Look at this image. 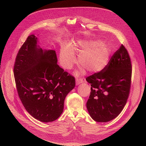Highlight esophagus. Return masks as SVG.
I'll list each match as a JSON object with an SVG mask.
<instances>
[{"label": "esophagus", "instance_id": "1", "mask_svg": "<svg viewBox=\"0 0 146 146\" xmlns=\"http://www.w3.org/2000/svg\"><path fill=\"white\" fill-rule=\"evenodd\" d=\"M83 82V80L82 79L79 78V79H76V84L79 85L80 84L82 83Z\"/></svg>", "mask_w": 146, "mask_h": 146}]
</instances>
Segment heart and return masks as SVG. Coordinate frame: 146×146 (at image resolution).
<instances>
[{
  "mask_svg": "<svg viewBox=\"0 0 146 146\" xmlns=\"http://www.w3.org/2000/svg\"><path fill=\"white\" fill-rule=\"evenodd\" d=\"M75 48L82 51L79 56L82 66L90 72H98L106 67L110 57L108 46L100 40L79 41ZM60 61L63 67L70 69L76 62L75 54L72 47L63 50L60 54Z\"/></svg>",
  "mask_w": 146,
  "mask_h": 146,
  "instance_id": "heart-1",
  "label": "heart"
}]
</instances>
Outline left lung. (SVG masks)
<instances>
[{
    "label": "left lung",
    "instance_id": "8db88e82",
    "mask_svg": "<svg viewBox=\"0 0 146 146\" xmlns=\"http://www.w3.org/2000/svg\"><path fill=\"white\" fill-rule=\"evenodd\" d=\"M131 72L130 58L122 44L104 69L86 78L91 85L86 108L94 121L108 122L120 113L129 95Z\"/></svg>",
    "mask_w": 146,
    "mask_h": 146
}]
</instances>
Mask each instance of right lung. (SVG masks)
Returning <instances> with one entry per match:
<instances>
[{"instance_id": "obj_1", "label": "right lung", "mask_w": 146, "mask_h": 146, "mask_svg": "<svg viewBox=\"0 0 146 146\" xmlns=\"http://www.w3.org/2000/svg\"><path fill=\"white\" fill-rule=\"evenodd\" d=\"M29 36L16 58L13 72L19 97L26 111L44 123L62 114L66 96L75 86L74 76L57 64L54 50H43Z\"/></svg>"}]
</instances>
